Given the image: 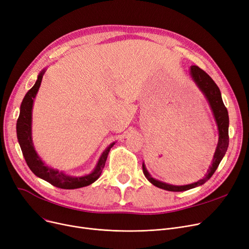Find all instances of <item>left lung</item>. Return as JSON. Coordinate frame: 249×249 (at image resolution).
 <instances>
[{
  "label": "left lung",
  "mask_w": 249,
  "mask_h": 249,
  "mask_svg": "<svg viewBox=\"0 0 249 249\" xmlns=\"http://www.w3.org/2000/svg\"><path fill=\"white\" fill-rule=\"evenodd\" d=\"M190 75L194 83L197 85L199 89L202 91L205 98L207 99L209 106H210L213 116L215 118V121L218 127L219 132V138H218V144L213 156L212 164L208 168L207 174L203 178L200 180L193 182L190 185L185 186H174L166 184V182L160 181L159 179H155L151 177V175L148 173V171L145 167V164L142 163L143 174L146 177V178L151 182V184L160 189L171 191V192H184L191 189H194L196 187H199L204 185L205 182L210 178L215 171L217 169L219 163L221 162L222 159L224 158V155L227 151L228 144H229V134H228V128H229V117L228 112L225 107L221 97V91L218 88V86L215 84V82L210 77V75L207 74L203 70H201L197 65H192L190 68Z\"/></svg>",
  "instance_id": "8db88e82"
}]
</instances>
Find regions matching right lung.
Segmentation results:
<instances>
[{
	"label": "right lung",
	"mask_w": 249,
	"mask_h": 249,
	"mask_svg": "<svg viewBox=\"0 0 249 249\" xmlns=\"http://www.w3.org/2000/svg\"><path fill=\"white\" fill-rule=\"evenodd\" d=\"M45 71L46 70L43 69L40 73L38 74L36 83L27 91V94L25 95L20 107V115L17 120L16 129L17 138L23 156L26 162H27V165L31 169V172L38 178L49 182L52 186L65 190H73L89 186L100 178L105 163H106L109 151L114 146L115 142L111 143L103 151L95 168L93 169V172L83 177L69 176L63 172H59L58 169H54L46 165L42 161V160L37 154L32 141V108L34 99L38 93L39 88H40Z\"/></svg>",
	"instance_id": "obj_1"
}]
</instances>
